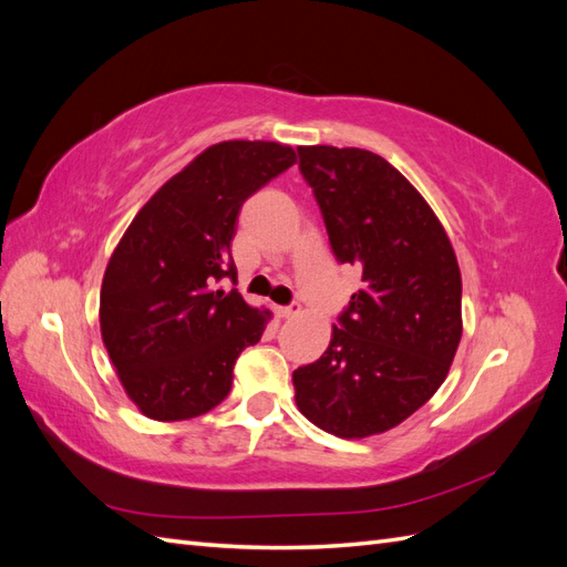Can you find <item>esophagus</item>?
Listing matches in <instances>:
<instances>
[{
    "label": "esophagus",
    "mask_w": 567,
    "mask_h": 567,
    "mask_svg": "<svg viewBox=\"0 0 567 567\" xmlns=\"http://www.w3.org/2000/svg\"><path fill=\"white\" fill-rule=\"evenodd\" d=\"M277 312H279V317H296V315H300L302 312V305L298 302V300H293L290 305H284V307H277Z\"/></svg>",
    "instance_id": "esophagus-1"
}]
</instances>
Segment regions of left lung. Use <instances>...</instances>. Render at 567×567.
Returning <instances> with one entry per match:
<instances>
[{
  "instance_id": "1",
  "label": "left lung",
  "mask_w": 567,
  "mask_h": 567,
  "mask_svg": "<svg viewBox=\"0 0 567 567\" xmlns=\"http://www.w3.org/2000/svg\"><path fill=\"white\" fill-rule=\"evenodd\" d=\"M329 244L364 286L338 315L331 346L293 371L298 409L338 437L385 433L447 379L461 340V271L431 205L364 148L300 146Z\"/></svg>"
}]
</instances>
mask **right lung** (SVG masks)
<instances>
[{
    "instance_id": "add662e5",
    "label": "right lung",
    "mask_w": 567,
    "mask_h": 567,
    "mask_svg": "<svg viewBox=\"0 0 567 567\" xmlns=\"http://www.w3.org/2000/svg\"><path fill=\"white\" fill-rule=\"evenodd\" d=\"M274 142H221L165 182L132 219L101 284V336L148 419L186 421L227 398L267 310L236 288L231 238L244 203L293 165Z\"/></svg>"
}]
</instances>
